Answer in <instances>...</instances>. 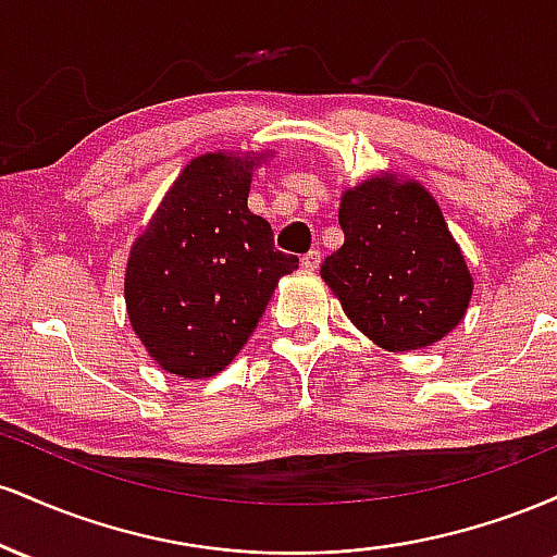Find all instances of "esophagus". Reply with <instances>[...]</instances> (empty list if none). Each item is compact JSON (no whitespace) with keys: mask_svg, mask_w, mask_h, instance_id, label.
<instances>
[{"mask_svg":"<svg viewBox=\"0 0 557 557\" xmlns=\"http://www.w3.org/2000/svg\"><path fill=\"white\" fill-rule=\"evenodd\" d=\"M319 264H322V257H319V251H309V253H304V259H300V267H304L306 272H314V270H319Z\"/></svg>","mask_w":557,"mask_h":557,"instance_id":"esophagus-1","label":"esophagus"}]
</instances>
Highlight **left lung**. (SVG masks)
<instances>
[{
    "label": "left lung",
    "mask_w": 557,
    "mask_h": 557,
    "mask_svg": "<svg viewBox=\"0 0 557 557\" xmlns=\"http://www.w3.org/2000/svg\"><path fill=\"white\" fill-rule=\"evenodd\" d=\"M337 220L345 240L319 274L356 330L411 354L458 327L474 277L424 185L382 170L343 190Z\"/></svg>",
    "instance_id": "left-lung-1"
}]
</instances>
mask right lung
Returning <instances> with one entry per match:
<instances>
[{
  "instance_id": "add662e5",
  "label": "right lung",
  "mask_w": 557,
  "mask_h": 557,
  "mask_svg": "<svg viewBox=\"0 0 557 557\" xmlns=\"http://www.w3.org/2000/svg\"><path fill=\"white\" fill-rule=\"evenodd\" d=\"M274 151L190 159L133 240L125 309L151 361L183 380L220 374L257 330L280 277L298 259L274 251L248 209L253 172Z\"/></svg>"
}]
</instances>
